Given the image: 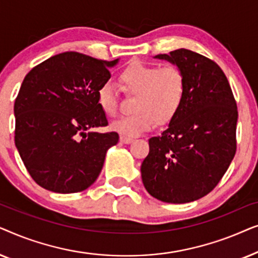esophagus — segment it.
<instances>
[{
    "instance_id": "esophagus-1",
    "label": "esophagus",
    "mask_w": 258,
    "mask_h": 258,
    "mask_svg": "<svg viewBox=\"0 0 258 258\" xmlns=\"http://www.w3.org/2000/svg\"><path fill=\"white\" fill-rule=\"evenodd\" d=\"M119 141H121L122 143H125V144H129L133 142V139H130V137H126V136H119Z\"/></svg>"
}]
</instances>
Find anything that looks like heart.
Masks as SVG:
<instances>
[{
  "label": "heart",
  "mask_w": 258,
  "mask_h": 258,
  "mask_svg": "<svg viewBox=\"0 0 258 258\" xmlns=\"http://www.w3.org/2000/svg\"><path fill=\"white\" fill-rule=\"evenodd\" d=\"M119 82L124 93L136 95L135 114L123 116L111 123V129L122 136H140L153 129L156 121L161 124L170 122L184 101L185 77L175 66L161 68L134 62L121 73ZM97 103L107 116L112 117L117 114V91L110 83L98 88Z\"/></svg>",
  "instance_id": "b5f03b06"
}]
</instances>
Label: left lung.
I'll return each instance as SVG.
<instances>
[{
  "label": "left lung",
  "instance_id": "obj_1",
  "mask_svg": "<svg viewBox=\"0 0 258 258\" xmlns=\"http://www.w3.org/2000/svg\"><path fill=\"white\" fill-rule=\"evenodd\" d=\"M155 58L181 69L186 88L167 130L149 140L142 182L162 202L189 203L218 184L235 156L237 105L227 76L206 56L182 48Z\"/></svg>",
  "mask_w": 258,
  "mask_h": 258
}]
</instances>
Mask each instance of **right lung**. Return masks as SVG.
Instances as JSON below:
<instances>
[{
    "label": "right lung",
    "instance_id": "obj_1",
    "mask_svg": "<svg viewBox=\"0 0 258 258\" xmlns=\"http://www.w3.org/2000/svg\"><path fill=\"white\" fill-rule=\"evenodd\" d=\"M118 63L76 51L51 56L24 77L14 105L15 146L28 172L42 188L83 191L96 181L117 133L108 125L97 90Z\"/></svg>",
    "mask_w": 258,
    "mask_h": 258
}]
</instances>
